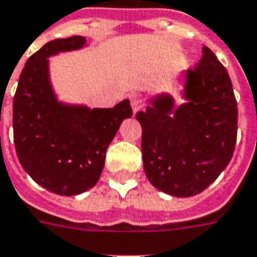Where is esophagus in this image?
<instances>
[{
  "label": "esophagus",
  "instance_id": "1",
  "mask_svg": "<svg viewBox=\"0 0 257 257\" xmlns=\"http://www.w3.org/2000/svg\"><path fill=\"white\" fill-rule=\"evenodd\" d=\"M129 100H131V105H132V110H134L135 114L145 107V103H143V100L139 94H135V93L129 94Z\"/></svg>",
  "mask_w": 257,
  "mask_h": 257
}]
</instances>
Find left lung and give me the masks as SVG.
I'll use <instances>...</instances> for the list:
<instances>
[{
  "label": "left lung",
  "instance_id": "1",
  "mask_svg": "<svg viewBox=\"0 0 257 257\" xmlns=\"http://www.w3.org/2000/svg\"><path fill=\"white\" fill-rule=\"evenodd\" d=\"M202 53L186 73V103L174 108L171 96L159 94L136 114L147 179L171 196L203 192L228 166L236 143L238 108L231 79L209 47Z\"/></svg>",
  "mask_w": 257,
  "mask_h": 257
}]
</instances>
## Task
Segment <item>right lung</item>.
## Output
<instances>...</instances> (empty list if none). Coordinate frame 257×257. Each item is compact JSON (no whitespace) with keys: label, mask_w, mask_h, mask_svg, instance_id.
<instances>
[{"label":"right lung","mask_w":257,"mask_h":257,"mask_svg":"<svg viewBox=\"0 0 257 257\" xmlns=\"http://www.w3.org/2000/svg\"><path fill=\"white\" fill-rule=\"evenodd\" d=\"M86 39L48 41L26 62L14 97V143L19 163L35 182L61 196L97 184L107 147L125 118L129 100L112 108H87L57 101L48 78V57L78 50Z\"/></svg>","instance_id":"right-lung-1"}]
</instances>
